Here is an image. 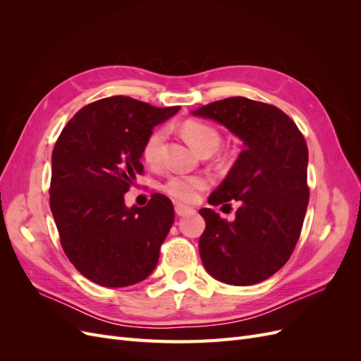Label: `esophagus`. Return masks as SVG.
I'll list each match as a JSON object with an SVG mask.
<instances>
[{"mask_svg": "<svg viewBox=\"0 0 361 361\" xmlns=\"http://www.w3.org/2000/svg\"><path fill=\"white\" fill-rule=\"evenodd\" d=\"M174 211H176V214H178L179 216H183V215H187V214L192 212V207L180 204V203H176V204H174Z\"/></svg>", "mask_w": 361, "mask_h": 361, "instance_id": "34e87169", "label": "esophagus"}]
</instances>
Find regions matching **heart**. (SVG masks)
<instances>
[{
	"label": "heart",
	"mask_w": 361,
	"mask_h": 361,
	"mask_svg": "<svg viewBox=\"0 0 361 361\" xmlns=\"http://www.w3.org/2000/svg\"><path fill=\"white\" fill-rule=\"evenodd\" d=\"M182 133L199 154L206 150L215 152L221 141L220 133L214 126L202 122H187L182 128ZM164 140H166V129H157L147 137L143 146V158L146 162L157 164L159 161ZM206 187L207 180L203 176H171L162 185V190L173 199L194 202Z\"/></svg>",
	"instance_id": "1"
}]
</instances>
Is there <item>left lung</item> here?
Wrapping results in <instances>:
<instances>
[{
  "mask_svg": "<svg viewBox=\"0 0 361 361\" xmlns=\"http://www.w3.org/2000/svg\"><path fill=\"white\" fill-rule=\"evenodd\" d=\"M223 125L244 150L209 195L211 204L239 200L233 221L203 207L199 241L204 269L227 285L269 279L297 245L309 203V150L300 129L274 105L227 97L191 111Z\"/></svg>",
  "mask_w": 361,
  "mask_h": 361,
  "instance_id": "1",
  "label": "left lung"
}]
</instances>
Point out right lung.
<instances>
[{
	"label": "right lung",
	"instance_id": "add662e5",
	"mask_svg": "<svg viewBox=\"0 0 361 361\" xmlns=\"http://www.w3.org/2000/svg\"><path fill=\"white\" fill-rule=\"evenodd\" d=\"M179 110L105 97L81 108L54 146L49 206L61 247L97 285L130 286L157 268L174 221L171 200L154 194L146 206L128 207L125 194L143 173L145 141Z\"/></svg>",
	"mask_w": 361,
	"mask_h": 361
}]
</instances>
